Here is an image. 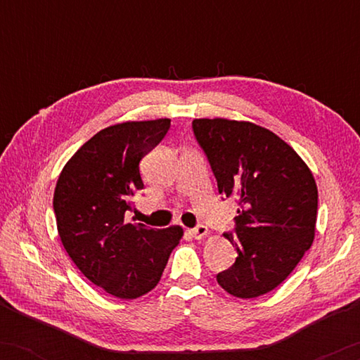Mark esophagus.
Segmentation results:
<instances>
[{
    "instance_id": "1",
    "label": "esophagus",
    "mask_w": 360,
    "mask_h": 360,
    "mask_svg": "<svg viewBox=\"0 0 360 360\" xmlns=\"http://www.w3.org/2000/svg\"><path fill=\"white\" fill-rule=\"evenodd\" d=\"M206 234H208V228H206L205 224H198L191 229V236H193L195 239H203Z\"/></svg>"
}]
</instances>
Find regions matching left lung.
I'll return each mask as SVG.
<instances>
[{"label": "left lung", "mask_w": 360, "mask_h": 360, "mask_svg": "<svg viewBox=\"0 0 360 360\" xmlns=\"http://www.w3.org/2000/svg\"><path fill=\"white\" fill-rule=\"evenodd\" d=\"M219 193L238 201L234 229L224 233L236 262L216 275L226 292L255 298L278 287L311 248L318 188L300 155L272 131L252 122L195 120Z\"/></svg>", "instance_id": "left-lung-1"}]
</instances>
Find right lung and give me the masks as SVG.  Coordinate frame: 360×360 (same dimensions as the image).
<instances>
[{
    "mask_svg": "<svg viewBox=\"0 0 360 360\" xmlns=\"http://www.w3.org/2000/svg\"><path fill=\"white\" fill-rule=\"evenodd\" d=\"M169 129L170 120L106 127L75 152L57 180L53 213L63 248L112 297L132 300L155 288L184 234L180 226L149 229L124 219L144 188L139 162Z\"/></svg>",
    "mask_w": 360,
    "mask_h": 360,
    "instance_id": "obj_1",
    "label": "right lung"
}]
</instances>
